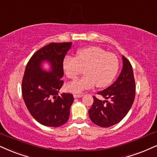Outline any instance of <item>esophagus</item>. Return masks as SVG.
Masks as SVG:
<instances>
[{
	"instance_id": "obj_1",
	"label": "esophagus",
	"mask_w": 157,
	"mask_h": 157,
	"mask_svg": "<svg viewBox=\"0 0 157 157\" xmlns=\"http://www.w3.org/2000/svg\"><path fill=\"white\" fill-rule=\"evenodd\" d=\"M83 95L81 94H73V97H74V98H82Z\"/></svg>"
}]
</instances>
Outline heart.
Segmentation results:
<instances>
[{"label": "heart", "mask_w": 157, "mask_h": 157, "mask_svg": "<svg viewBox=\"0 0 157 157\" xmlns=\"http://www.w3.org/2000/svg\"><path fill=\"white\" fill-rule=\"evenodd\" d=\"M117 56L98 46H87L77 51L75 57L66 56L63 70L67 78L75 79L84 69L82 78L70 82L65 89L72 93H81L97 85L105 87L113 82L119 71Z\"/></svg>", "instance_id": "1"}]
</instances>
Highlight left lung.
Listing matches in <instances>:
<instances>
[{"label": "left lung", "mask_w": 157, "mask_h": 157, "mask_svg": "<svg viewBox=\"0 0 157 157\" xmlns=\"http://www.w3.org/2000/svg\"><path fill=\"white\" fill-rule=\"evenodd\" d=\"M123 67L115 82L98 92L105 100L93 97L94 102L89 110L90 119L96 125L109 127L121 121L128 113L135 96V83L132 65L122 56Z\"/></svg>", "instance_id": "1"}]
</instances>
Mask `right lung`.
I'll return each instance as SVG.
<instances>
[{"label": "right lung", "instance_id": "add662e5", "mask_svg": "<svg viewBox=\"0 0 157 157\" xmlns=\"http://www.w3.org/2000/svg\"><path fill=\"white\" fill-rule=\"evenodd\" d=\"M72 42L51 43L38 50L27 64L22 83V93L29 112L38 122L57 127L66 123L73 102L72 94L58 95L63 84V61ZM47 61L49 71L42 65Z\"/></svg>", "mask_w": 157, "mask_h": 157}]
</instances>
